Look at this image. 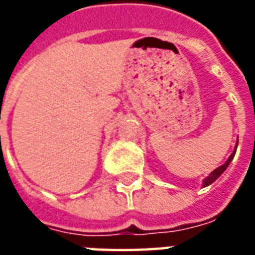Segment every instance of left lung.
<instances>
[{"instance_id":"obj_1","label":"left lung","mask_w":255,"mask_h":255,"mask_svg":"<svg viewBox=\"0 0 255 255\" xmlns=\"http://www.w3.org/2000/svg\"><path fill=\"white\" fill-rule=\"evenodd\" d=\"M236 149H238V140H236L235 149H234V151L231 153V155H230V157H228V160L225 161V162H224V164H223V165H220L219 168H216V169H214V171L212 172V173H210V175H209L208 177H205V180H203V183H202V187H208V186H210L212 183L216 182V180H217V179H219V177L221 176L223 173H224L225 169H227V168L230 166L231 161L234 160V157H235Z\"/></svg>"}]
</instances>
